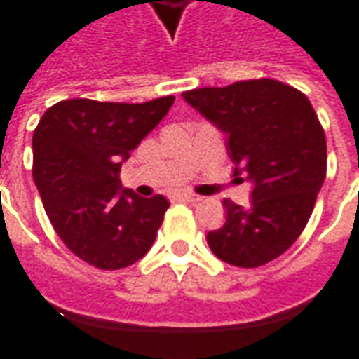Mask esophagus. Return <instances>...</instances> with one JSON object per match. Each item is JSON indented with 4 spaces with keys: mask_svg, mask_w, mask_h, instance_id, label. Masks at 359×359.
Returning a JSON list of instances; mask_svg holds the SVG:
<instances>
[{
    "mask_svg": "<svg viewBox=\"0 0 359 359\" xmlns=\"http://www.w3.org/2000/svg\"><path fill=\"white\" fill-rule=\"evenodd\" d=\"M180 200H184V202H200L202 198L198 194H192V192H182V194H179Z\"/></svg>",
    "mask_w": 359,
    "mask_h": 359,
    "instance_id": "1",
    "label": "esophagus"
}]
</instances>
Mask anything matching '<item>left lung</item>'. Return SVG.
<instances>
[{
  "label": "left lung",
  "instance_id": "obj_1",
  "mask_svg": "<svg viewBox=\"0 0 359 359\" xmlns=\"http://www.w3.org/2000/svg\"><path fill=\"white\" fill-rule=\"evenodd\" d=\"M182 97L225 133L234 177L252 182L248 208L223 200L225 225L205 236L211 252L236 267L269 264L300 236L323 187L327 142L316 111L302 92L273 79Z\"/></svg>",
  "mask_w": 359,
  "mask_h": 359
}]
</instances>
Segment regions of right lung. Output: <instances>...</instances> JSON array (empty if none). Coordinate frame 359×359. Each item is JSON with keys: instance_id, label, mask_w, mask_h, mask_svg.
<instances>
[{"instance_id": "obj_1", "label": "right lung", "mask_w": 359, "mask_h": 359, "mask_svg": "<svg viewBox=\"0 0 359 359\" xmlns=\"http://www.w3.org/2000/svg\"><path fill=\"white\" fill-rule=\"evenodd\" d=\"M172 102V95L146 103L79 97L55 103L40 118L32 177L55 233L82 262L123 269L151 248L169 202L123 188L118 172Z\"/></svg>"}]
</instances>
